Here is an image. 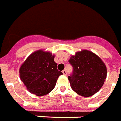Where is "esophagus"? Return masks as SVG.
I'll return each mask as SVG.
<instances>
[{"mask_svg":"<svg viewBox=\"0 0 121 121\" xmlns=\"http://www.w3.org/2000/svg\"><path fill=\"white\" fill-rule=\"evenodd\" d=\"M62 73L65 75V76H66V75H67V72H66V71L65 70H64L63 71H62Z\"/></svg>","mask_w":121,"mask_h":121,"instance_id":"esophagus-1","label":"esophagus"}]
</instances>
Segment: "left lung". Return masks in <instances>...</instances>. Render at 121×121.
<instances>
[{
    "instance_id": "1",
    "label": "left lung",
    "mask_w": 121,
    "mask_h": 121,
    "mask_svg": "<svg viewBox=\"0 0 121 121\" xmlns=\"http://www.w3.org/2000/svg\"><path fill=\"white\" fill-rule=\"evenodd\" d=\"M68 62L73 67L68 76L70 86L83 96H91L101 89L107 76L105 64L100 57L87 50L77 52Z\"/></svg>"
}]
</instances>
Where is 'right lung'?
Here are the masks:
<instances>
[{
    "label": "right lung",
    "mask_w": 121,
    "mask_h": 121,
    "mask_svg": "<svg viewBox=\"0 0 121 121\" xmlns=\"http://www.w3.org/2000/svg\"><path fill=\"white\" fill-rule=\"evenodd\" d=\"M53 55L42 50L35 51L19 69L20 78L27 90L38 96L48 95L62 73L57 70Z\"/></svg>",
    "instance_id": "add662e5"
}]
</instances>
